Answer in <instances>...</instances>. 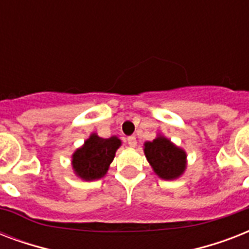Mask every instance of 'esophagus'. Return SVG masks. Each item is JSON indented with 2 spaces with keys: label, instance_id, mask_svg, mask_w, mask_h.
<instances>
[{
  "label": "esophagus",
  "instance_id": "obj_1",
  "mask_svg": "<svg viewBox=\"0 0 249 249\" xmlns=\"http://www.w3.org/2000/svg\"><path fill=\"white\" fill-rule=\"evenodd\" d=\"M128 143H129V146H130V147H134V146H136L137 144V138L134 136H130V137H128Z\"/></svg>",
  "mask_w": 249,
  "mask_h": 249
}]
</instances>
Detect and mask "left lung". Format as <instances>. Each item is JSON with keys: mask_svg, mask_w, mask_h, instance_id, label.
Wrapping results in <instances>:
<instances>
[{"mask_svg": "<svg viewBox=\"0 0 249 249\" xmlns=\"http://www.w3.org/2000/svg\"><path fill=\"white\" fill-rule=\"evenodd\" d=\"M144 155L155 173L164 179H173L181 176L186 166V154L176 147L169 140L158 137L144 143Z\"/></svg>", "mask_w": 249, "mask_h": 249, "instance_id": "left-lung-1", "label": "left lung"}]
</instances>
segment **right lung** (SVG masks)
<instances>
[{"instance_id":"1","label":"right lung","mask_w":249,"mask_h":249,"mask_svg":"<svg viewBox=\"0 0 249 249\" xmlns=\"http://www.w3.org/2000/svg\"><path fill=\"white\" fill-rule=\"evenodd\" d=\"M120 144V140L116 137L105 140L97 134H91L83 147L72 156V165L76 174L86 181L103 177Z\"/></svg>"}]
</instances>
